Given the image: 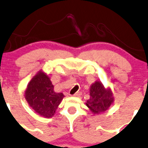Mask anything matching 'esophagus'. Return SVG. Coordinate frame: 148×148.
Segmentation results:
<instances>
[{"label":"esophagus","mask_w":148,"mask_h":148,"mask_svg":"<svg viewBox=\"0 0 148 148\" xmlns=\"http://www.w3.org/2000/svg\"><path fill=\"white\" fill-rule=\"evenodd\" d=\"M81 94H82V92L79 91V92L75 93V94L73 95V96H81Z\"/></svg>","instance_id":"obj_1"}]
</instances>
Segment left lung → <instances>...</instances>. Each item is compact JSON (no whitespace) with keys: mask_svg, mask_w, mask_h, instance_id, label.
<instances>
[{"mask_svg":"<svg viewBox=\"0 0 148 148\" xmlns=\"http://www.w3.org/2000/svg\"><path fill=\"white\" fill-rule=\"evenodd\" d=\"M113 101V94L110 89H106L101 82L93 84L90 89V99L86 106L94 113L106 111Z\"/></svg>","mask_w":148,"mask_h":148,"instance_id":"8db88e82","label":"left lung"}]
</instances>
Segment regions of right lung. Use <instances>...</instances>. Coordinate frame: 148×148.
<instances>
[{
  "mask_svg": "<svg viewBox=\"0 0 148 148\" xmlns=\"http://www.w3.org/2000/svg\"><path fill=\"white\" fill-rule=\"evenodd\" d=\"M62 93H56L50 79L42 71L29 82L25 91V99L29 105L43 117L54 116L64 98Z\"/></svg>",
  "mask_w": 148,
  "mask_h": 148,
  "instance_id": "right-lung-1",
  "label": "right lung"
}]
</instances>
